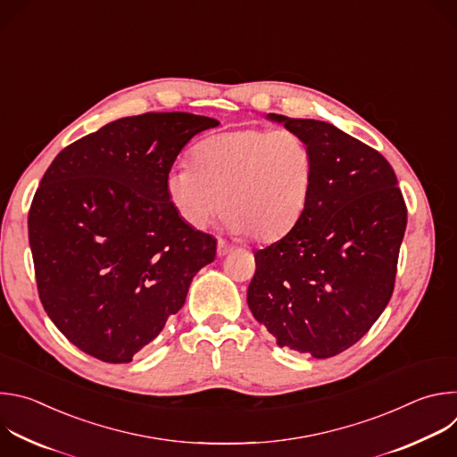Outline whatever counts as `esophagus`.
Segmentation results:
<instances>
[{
	"mask_svg": "<svg viewBox=\"0 0 457 457\" xmlns=\"http://www.w3.org/2000/svg\"><path fill=\"white\" fill-rule=\"evenodd\" d=\"M233 249H235V245H231V244H228L226 240L219 238V242H217V254H219V256H224V254L231 253Z\"/></svg>",
	"mask_w": 457,
	"mask_h": 457,
	"instance_id": "1",
	"label": "esophagus"
}]
</instances>
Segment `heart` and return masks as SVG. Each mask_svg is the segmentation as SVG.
<instances>
[{
    "instance_id": "b5f03b06",
    "label": "heart",
    "mask_w": 457,
    "mask_h": 457,
    "mask_svg": "<svg viewBox=\"0 0 457 457\" xmlns=\"http://www.w3.org/2000/svg\"><path fill=\"white\" fill-rule=\"evenodd\" d=\"M312 179V152L298 134L245 128L195 146L191 166L170 170L166 193L179 217L195 229L208 228L224 206L229 231L273 242L305 213Z\"/></svg>"
}]
</instances>
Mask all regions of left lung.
<instances>
[{
  "label": "left lung",
  "instance_id": "left-lung-1",
  "mask_svg": "<svg viewBox=\"0 0 457 457\" xmlns=\"http://www.w3.org/2000/svg\"><path fill=\"white\" fill-rule=\"evenodd\" d=\"M311 148L298 224L254 253L247 305L280 347L331 358L354 345L395 291L407 206L386 159L337 126L270 113Z\"/></svg>",
  "mask_w": 457,
  "mask_h": 457
}]
</instances>
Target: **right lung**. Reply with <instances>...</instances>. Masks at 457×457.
Here are the masks:
<instances>
[{
	"label": "right lung",
	"mask_w": 457,
	"mask_h": 457,
	"mask_svg": "<svg viewBox=\"0 0 457 457\" xmlns=\"http://www.w3.org/2000/svg\"><path fill=\"white\" fill-rule=\"evenodd\" d=\"M219 126L186 112L108 122L57 154L29 212L41 303L83 353L128 363L186 302L217 240L187 226L166 177L187 141Z\"/></svg>",
	"instance_id": "right-lung-1"
}]
</instances>
